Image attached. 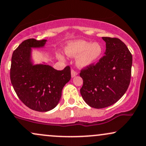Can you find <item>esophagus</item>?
Returning a JSON list of instances; mask_svg holds the SVG:
<instances>
[{
	"label": "esophagus",
	"instance_id": "esophagus-1",
	"mask_svg": "<svg viewBox=\"0 0 146 146\" xmlns=\"http://www.w3.org/2000/svg\"><path fill=\"white\" fill-rule=\"evenodd\" d=\"M77 75H78V73H77L76 71H75L73 69H72L71 70V77L72 78H75Z\"/></svg>",
	"mask_w": 146,
	"mask_h": 146
}]
</instances>
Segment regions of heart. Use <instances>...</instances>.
Returning a JSON list of instances; mask_svg holds the SVG:
<instances>
[{
	"instance_id": "1",
	"label": "heart",
	"mask_w": 146,
	"mask_h": 146,
	"mask_svg": "<svg viewBox=\"0 0 146 146\" xmlns=\"http://www.w3.org/2000/svg\"><path fill=\"white\" fill-rule=\"evenodd\" d=\"M64 51L69 57H77L76 64L79 67L86 68L99 60L103 54V47L99 42L76 40L68 43Z\"/></svg>"
}]
</instances>
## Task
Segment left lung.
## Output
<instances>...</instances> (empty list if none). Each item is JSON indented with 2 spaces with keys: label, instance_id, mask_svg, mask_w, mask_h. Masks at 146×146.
Returning a JSON list of instances; mask_svg holds the SVG:
<instances>
[{
  "label": "left lung",
  "instance_id": "left-lung-1",
  "mask_svg": "<svg viewBox=\"0 0 146 146\" xmlns=\"http://www.w3.org/2000/svg\"><path fill=\"white\" fill-rule=\"evenodd\" d=\"M106 43L105 56L95 65L82 69L81 95L89 106L101 109L114 104L125 94L131 76L133 57L117 38L102 37Z\"/></svg>",
  "mask_w": 146,
  "mask_h": 146
}]
</instances>
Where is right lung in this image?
I'll use <instances>...</instances> for the list:
<instances>
[{"label":"right lung","instance_id":"1","mask_svg":"<svg viewBox=\"0 0 146 146\" xmlns=\"http://www.w3.org/2000/svg\"><path fill=\"white\" fill-rule=\"evenodd\" d=\"M47 40H25L13 52L10 78L14 90L24 105L37 111L56 108L63 87L71 80V69L58 71L45 62L35 64L33 48H43Z\"/></svg>","mask_w":146,"mask_h":146}]
</instances>
